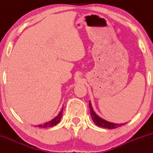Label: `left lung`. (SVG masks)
Masks as SVG:
<instances>
[{"mask_svg": "<svg viewBox=\"0 0 153 153\" xmlns=\"http://www.w3.org/2000/svg\"><path fill=\"white\" fill-rule=\"evenodd\" d=\"M89 107H90V110H91V115L92 119H93V122L95 123V124L97 126L102 127V128H108V129H115V128H119V127H121L126 124V123H124V124H123H123H117V123H110L108 122V121L102 119L101 117H99L98 115H96V113H95L94 110H93L91 102H89Z\"/></svg>", "mask_w": 153, "mask_h": 153, "instance_id": "1", "label": "left lung"}]
</instances>
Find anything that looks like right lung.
Listing matches in <instances>:
<instances>
[{"label":"right lung","mask_w":153,"mask_h":153,"mask_svg":"<svg viewBox=\"0 0 153 153\" xmlns=\"http://www.w3.org/2000/svg\"><path fill=\"white\" fill-rule=\"evenodd\" d=\"M62 110H63V108H62L58 115H57V116L55 117L54 119H53L52 120L49 121V122H48V123H44L43 125H39L38 127H39V128H49V127L56 126V125L58 124V123H59V122H60V120H61L62 115Z\"/></svg>","instance_id":"add662e5"}]
</instances>
